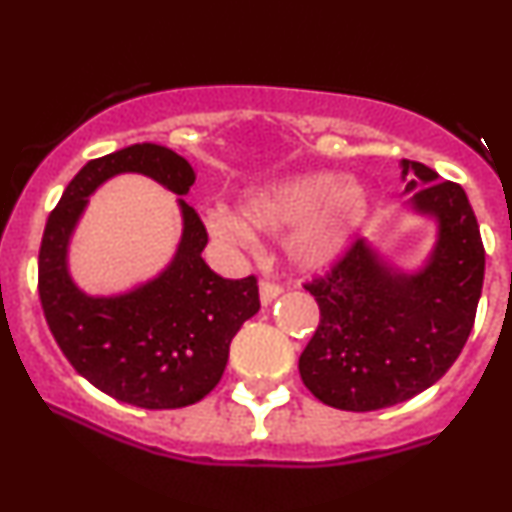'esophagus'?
I'll return each mask as SVG.
<instances>
[{"mask_svg":"<svg viewBox=\"0 0 512 512\" xmlns=\"http://www.w3.org/2000/svg\"><path fill=\"white\" fill-rule=\"evenodd\" d=\"M281 284H276V281H269V279H262L260 284V301L264 305H269L272 301H276V298L281 296Z\"/></svg>","mask_w":512,"mask_h":512,"instance_id":"34e87169","label":"esophagus"}]
</instances>
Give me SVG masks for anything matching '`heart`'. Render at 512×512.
<instances>
[{"label":"heart","instance_id":"heart-1","mask_svg":"<svg viewBox=\"0 0 512 512\" xmlns=\"http://www.w3.org/2000/svg\"><path fill=\"white\" fill-rule=\"evenodd\" d=\"M366 211L361 190L334 175L310 173L274 182L248 195L240 204V220L211 211L209 231L228 243L250 240L248 228L262 233H281L293 228L289 236V255L298 267L320 269L342 255Z\"/></svg>","mask_w":512,"mask_h":512}]
</instances>
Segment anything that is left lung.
I'll list each match as a JSON object with an SVG mask.
<instances>
[{
    "mask_svg": "<svg viewBox=\"0 0 512 512\" xmlns=\"http://www.w3.org/2000/svg\"><path fill=\"white\" fill-rule=\"evenodd\" d=\"M411 204L438 216L440 238L424 272H392L354 240L305 291L320 322L298 358L305 387L344 411L407 402L438 383L467 344L484 284V243L472 204L457 182L404 161Z\"/></svg>",
    "mask_w": 512,
    "mask_h": 512,
    "instance_id": "8db88e82",
    "label": "left lung"
}]
</instances>
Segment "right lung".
<instances>
[{
    "label": "right lung",
    "instance_id": "right-lung-1",
    "mask_svg": "<svg viewBox=\"0 0 512 512\" xmlns=\"http://www.w3.org/2000/svg\"><path fill=\"white\" fill-rule=\"evenodd\" d=\"M117 173H142L185 197L195 170L158 144H134L88 161L45 223L38 293L57 346L105 395L142 409H180L219 385L228 346L260 310L257 276L223 279L202 260L207 228L180 199L182 240L158 279L113 298L81 293L67 272V243L86 197Z\"/></svg>",
    "mask_w": 512,
    "mask_h": 512
}]
</instances>
